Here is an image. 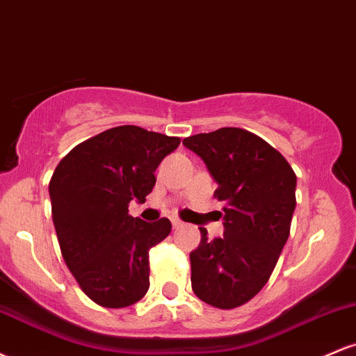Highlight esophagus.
<instances>
[{"mask_svg":"<svg viewBox=\"0 0 356 356\" xmlns=\"http://www.w3.org/2000/svg\"><path fill=\"white\" fill-rule=\"evenodd\" d=\"M172 226H174V229H179V227H182L184 226V222L181 219H172Z\"/></svg>","mask_w":356,"mask_h":356,"instance_id":"34e87169","label":"esophagus"}]
</instances>
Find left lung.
<instances>
[{
  "label": "left lung",
  "mask_w": 356,
  "mask_h": 356,
  "mask_svg": "<svg viewBox=\"0 0 356 356\" xmlns=\"http://www.w3.org/2000/svg\"><path fill=\"white\" fill-rule=\"evenodd\" d=\"M218 182L224 234L191 252L192 291L204 303L231 309L263 289L283 251L296 207V175L266 140L224 127L184 138Z\"/></svg>",
  "instance_id": "1"
}]
</instances>
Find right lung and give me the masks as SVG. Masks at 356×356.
I'll list each match as a JSON object with an SVG mask.
<instances>
[{"label":"right lung","instance_id":"right-lung-1","mask_svg":"<svg viewBox=\"0 0 356 356\" xmlns=\"http://www.w3.org/2000/svg\"><path fill=\"white\" fill-rule=\"evenodd\" d=\"M179 137L136 125L108 129L70 150L50 181L61 256L90 300L105 308L137 303L149 289V249L169 236L167 218L129 216L155 186V169Z\"/></svg>","mask_w":356,"mask_h":356}]
</instances>
